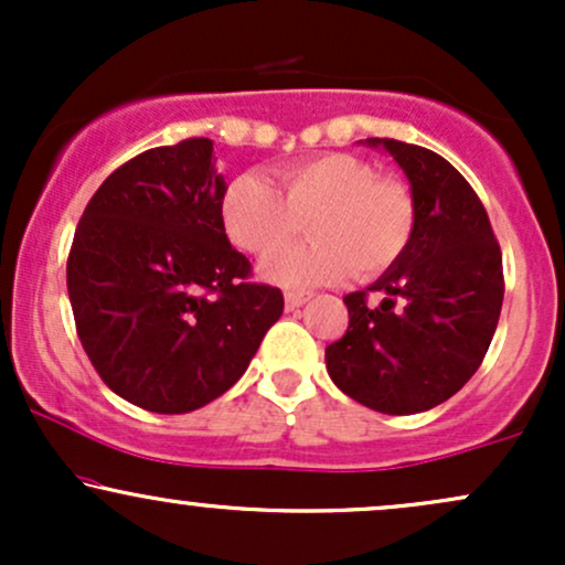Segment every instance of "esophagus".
I'll return each instance as SVG.
<instances>
[{"label":"esophagus","instance_id":"34e87169","mask_svg":"<svg viewBox=\"0 0 565 565\" xmlns=\"http://www.w3.org/2000/svg\"><path fill=\"white\" fill-rule=\"evenodd\" d=\"M310 291H287V295H284V302H287V310H295V308H300V305H305L310 300Z\"/></svg>","mask_w":565,"mask_h":565}]
</instances>
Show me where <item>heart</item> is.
<instances>
[{"label": "heart", "instance_id": "obj_1", "mask_svg": "<svg viewBox=\"0 0 565 565\" xmlns=\"http://www.w3.org/2000/svg\"><path fill=\"white\" fill-rule=\"evenodd\" d=\"M278 191L260 174H238L223 196V228L238 249L268 263L308 222L315 242L270 263L265 276L284 287L332 284L353 274L372 281L398 265L417 231L408 185L380 178L350 153H313L276 170Z\"/></svg>", "mask_w": 565, "mask_h": 565}]
</instances>
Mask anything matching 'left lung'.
I'll list each match as a JSON object with an SVG mask.
<instances>
[{
	"label": "left lung",
	"mask_w": 565,
	"mask_h": 565,
	"mask_svg": "<svg viewBox=\"0 0 565 565\" xmlns=\"http://www.w3.org/2000/svg\"><path fill=\"white\" fill-rule=\"evenodd\" d=\"M369 146L406 172L417 231L398 265L345 295L350 321L327 348V369L359 404L417 414L449 401L481 366L502 310V252L478 193L444 157L393 138Z\"/></svg>",
	"instance_id": "obj_1"
}]
</instances>
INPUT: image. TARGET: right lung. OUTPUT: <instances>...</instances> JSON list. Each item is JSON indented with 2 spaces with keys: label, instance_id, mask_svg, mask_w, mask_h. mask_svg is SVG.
I'll return each instance as SVG.
<instances>
[{
  "label": "right lung",
  "instance_id": "obj_1",
  "mask_svg": "<svg viewBox=\"0 0 565 565\" xmlns=\"http://www.w3.org/2000/svg\"><path fill=\"white\" fill-rule=\"evenodd\" d=\"M212 140L129 159L84 206L66 263L76 334L116 395L185 414L223 395L284 310L225 236Z\"/></svg>",
  "mask_w": 565,
  "mask_h": 565
}]
</instances>
